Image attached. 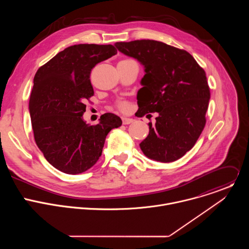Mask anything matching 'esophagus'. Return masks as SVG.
Returning a JSON list of instances; mask_svg holds the SVG:
<instances>
[{
    "instance_id": "1",
    "label": "esophagus",
    "mask_w": 249,
    "mask_h": 249,
    "mask_svg": "<svg viewBox=\"0 0 249 249\" xmlns=\"http://www.w3.org/2000/svg\"><path fill=\"white\" fill-rule=\"evenodd\" d=\"M122 122L124 125H128L134 122V120L132 118H128V117H122Z\"/></svg>"
}]
</instances>
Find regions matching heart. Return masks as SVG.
Returning a JSON list of instances; mask_svg holds the SVG:
<instances>
[{
	"mask_svg": "<svg viewBox=\"0 0 249 249\" xmlns=\"http://www.w3.org/2000/svg\"><path fill=\"white\" fill-rule=\"evenodd\" d=\"M117 106H118L119 109H121L123 111H126V110L129 109V104H128L127 101H118Z\"/></svg>",
	"mask_w": 249,
	"mask_h": 249,
	"instance_id": "obj_1",
	"label": "heart"
}]
</instances>
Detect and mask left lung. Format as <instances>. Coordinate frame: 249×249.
Instances as JSON below:
<instances>
[{"instance_id":"1","label":"left lung","mask_w":249,"mask_h":249,"mask_svg":"<svg viewBox=\"0 0 249 249\" xmlns=\"http://www.w3.org/2000/svg\"><path fill=\"white\" fill-rule=\"evenodd\" d=\"M115 46L145 68L136 116L159 113L156 124L149 123L142 152L160 162L180 159L193 148L206 124L210 89L205 71L187 51L163 42L143 39Z\"/></svg>"}]
</instances>
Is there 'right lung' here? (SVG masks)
Returning a JSON list of instances; mask_svg holds the SVG:
<instances>
[{"label":"right lung","instance_id":"1","mask_svg":"<svg viewBox=\"0 0 249 249\" xmlns=\"http://www.w3.org/2000/svg\"><path fill=\"white\" fill-rule=\"evenodd\" d=\"M117 53L113 45L78 44L59 52L33 79L29 114L34 139L47 161L67 174H79L95 164L105 138L122 125L113 113L89 125L85 102L93 95L91 69Z\"/></svg>","mask_w":249,"mask_h":249}]
</instances>
